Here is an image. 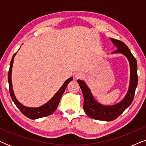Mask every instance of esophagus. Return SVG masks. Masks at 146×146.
Returning a JSON list of instances; mask_svg holds the SVG:
<instances>
[{
  "label": "esophagus",
  "instance_id": "1",
  "mask_svg": "<svg viewBox=\"0 0 146 146\" xmlns=\"http://www.w3.org/2000/svg\"><path fill=\"white\" fill-rule=\"evenodd\" d=\"M84 76V74L82 72H78L76 73L75 74V77L76 79H80L81 78H82Z\"/></svg>",
  "mask_w": 146,
  "mask_h": 146
}]
</instances>
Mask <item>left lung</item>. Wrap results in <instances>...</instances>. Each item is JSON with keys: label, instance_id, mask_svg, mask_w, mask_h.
I'll return each mask as SVG.
<instances>
[{"label": "left lung", "instance_id": "1", "mask_svg": "<svg viewBox=\"0 0 146 146\" xmlns=\"http://www.w3.org/2000/svg\"><path fill=\"white\" fill-rule=\"evenodd\" d=\"M110 40L114 46L117 48L112 53H121L128 59L130 66V82L128 91L124 98L120 102L112 106H104L95 100L91 91L86 83L80 80H78V83L82 90L84 96V110L88 116L91 118L102 121H112L119 117L127 108L132 102L135 95V89L137 85V61L131 53L129 49L123 42L119 40L111 38Z\"/></svg>", "mask_w": 146, "mask_h": 146}]
</instances>
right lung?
I'll return each instance as SVG.
<instances>
[{"label": "right lung", "instance_id": "1", "mask_svg": "<svg viewBox=\"0 0 146 146\" xmlns=\"http://www.w3.org/2000/svg\"><path fill=\"white\" fill-rule=\"evenodd\" d=\"M16 52L15 54L13 55V58L11 60V64H10V68L9 71V74H8V81H9V91L10 94L12 98V100L17 106V107L20 110V111L23 113L25 116L29 117L30 119H35L38 118H40V117H46L48 115H50L56 110L59 104L60 100L62 96L63 93L64 92L68 84L70 82L73 80V78H70L64 82L63 85L62 86L59 90L55 94V95L48 102L45 104L41 106L38 108H30V107H26L23 106L21 103H20L19 101L16 98L15 94H14L13 86H12V80H11V74H12V68H13V60L15 58Z\"/></svg>", "mask_w": 146, "mask_h": 146}]
</instances>
